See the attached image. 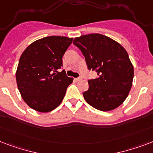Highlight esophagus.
<instances>
[{
  "label": "esophagus",
  "instance_id": "esophagus-1",
  "mask_svg": "<svg viewBox=\"0 0 153 153\" xmlns=\"http://www.w3.org/2000/svg\"><path fill=\"white\" fill-rule=\"evenodd\" d=\"M82 80V78L80 77V78H76V79H74V81L75 82H79V81H81Z\"/></svg>",
  "mask_w": 153,
  "mask_h": 153
}]
</instances>
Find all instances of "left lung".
Returning a JSON list of instances; mask_svg holds the SVG:
<instances>
[{"instance_id": "left-lung-1", "label": "left lung", "mask_w": 153, "mask_h": 153, "mask_svg": "<svg viewBox=\"0 0 153 153\" xmlns=\"http://www.w3.org/2000/svg\"><path fill=\"white\" fill-rule=\"evenodd\" d=\"M73 44L85 56L88 69L95 70L98 76L89 80V90L82 94L86 102L101 111L120 106L128 97L134 74L126 49L98 33L76 37Z\"/></svg>"}]
</instances>
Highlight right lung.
<instances>
[{"label": "right lung", "mask_w": 153, "mask_h": 153, "mask_svg": "<svg viewBox=\"0 0 153 153\" xmlns=\"http://www.w3.org/2000/svg\"><path fill=\"white\" fill-rule=\"evenodd\" d=\"M73 38L48 36L37 39L25 49L20 58L16 79L20 95L36 111L48 113L61 104L73 78L66 75L62 56Z\"/></svg>", "instance_id": "add662e5"}]
</instances>
